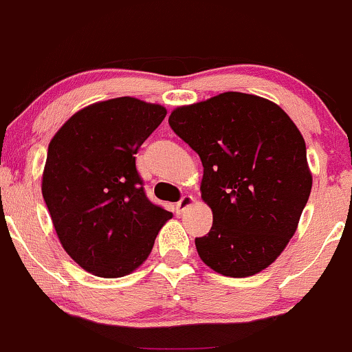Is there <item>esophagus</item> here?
Returning a JSON list of instances; mask_svg holds the SVG:
<instances>
[{"instance_id":"1","label":"esophagus","mask_w":352,"mask_h":352,"mask_svg":"<svg viewBox=\"0 0 352 352\" xmlns=\"http://www.w3.org/2000/svg\"><path fill=\"white\" fill-rule=\"evenodd\" d=\"M194 204H195L194 197H192V195H184L182 199H180V202L175 206L177 214H184V212L187 210V208H190L192 206H194Z\"/></svg>"}]
</instances>
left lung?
I'll list each match as a JSON object with an SVG mask.
<instances>
[{
	"instance_id": "left-lung-1",
	"label": "left lung",
	"mask_w": 352,
	"mask_h": 352,
	"mask_svg": "<svg viewBox=\"0 0 352 352\" xmlns=\"http://www.w3.org/2000/svg\"><path fill=\"white\" fill-rule=\"evenodd\" d=\"M168 123L199 153L210 232L195 239L202 262L227 277H249L283 254L312 188L306 142L277 103L226 91L177 107Z\"/></svg>"
}]
</instances>
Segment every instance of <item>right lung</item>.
<instances>
[{
    "mask_svg": "<svg viewBox=\"0 0 352 352\" xmlns=\"http://www.w3.org/2000/svg\"><path fill=\"white\" fill-rule=\"evenodd\" d=\"M165 115L158 103L120 96L78 110L50 142L43 199L61 247L94 276L140 267L172 219L146 199L133 157Z\"/></svg>",
    "mask_w": 352,
    "mask_h": 352,
    "instance_id": "obj_1",
    "label": "right lung"
}]
</instances>
